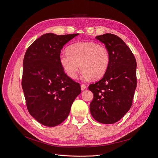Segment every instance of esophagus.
I'll return each instance as SVG.
<instances>
[{
	"mask_svg": "<svg viewBox=\"0 0 158 158\" xmlns=\"http://www.w3.org/2000/svg\"><path fill=\"white\" fill-rule=\"evenodd\" d=\"M86 89V85L84 84H81V91H84V90Z\"/></svg>",
	"mask_w": 158,
	"mask_h": 158,
	"instance_id": "1",
	"label": "esophagus"
}]
</instances>
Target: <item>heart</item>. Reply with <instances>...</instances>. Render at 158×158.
<instances>
[{"mask_svg":"<svg viewBox=\"0 0 158 158\" xmlns=\"http://www.w3.org/2000/svg\"><path fill=\"white\" fill-rule=\"evenodd\" d=\"M59 62L65 74L71 78H76L80 69L82 78L98 80L106 74L110 62L107 48L102 44L93 42H81L73 44L62 52Z\"/></svg>","mask_w":158,"mask_h":158,"instance_id":"1","label":"heart"}]
</instances>
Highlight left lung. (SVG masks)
Wrapping results in <instances>:
<instances>
[{"label":"left lung","mask_w":158,"mask_h":158,"mask_svg":"<svg viewBox=\"0 0 158 158\" xmlns=\"http://www.w3.org/2000/svg\"><path fill=\"white\" fill-rule=\"evenodd\" d=\"M96 39L106 45L110 62L103 78L89 87L94 94L90 112L97 122L112 124L131 107L137 85L136 61L130 48L118 36L106 33Z\"/></svg>","instance_id":"1"}]
</instances>
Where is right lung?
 <instances>
[{
    "label": "right lung",
    "mask_w": 158,
    "mask_h": 158,
    "mask_svg": "<svg viewBox=\"0 0 158 158\" xmlns=\"http://www.w3.org/2000/svg\"><path fill=\"white\" fill-rule=\"evenodd\" d=\"M77 35L44 34L26 52L22 87L29 114L43 125L62 123L81 93L80 84L67 77L59 62L64 45Z\"/></svg>",
    "instance_id": "1"
}]
</instances>
